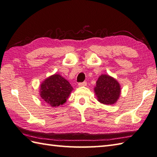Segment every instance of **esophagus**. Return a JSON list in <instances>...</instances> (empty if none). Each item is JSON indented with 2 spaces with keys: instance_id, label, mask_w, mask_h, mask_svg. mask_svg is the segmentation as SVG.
I'll return each mask as SVG.
<instances>
[{
  "instance_id": "obj_1",
  "label": "esophagus",
  "mask_w": 157,
  "mask_h": 157,
  "mask_svg": "<svg viewBox=\"0 0 157 157\" xmlns=\"http://www.w3.org/2000/svg\"><path fill=\"white\" fill-rule=\"evenodd\" d=\"M87 85V82H84L82 83H79L78 84V86L79 87H82V86H86Z\"/></svg>"
}]
</instances>
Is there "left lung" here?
Segmentation results:
<instances>
[{
  "mask_svg": "<svg viewBox=\"0 0 157 157\" xmlns=\"http://www.w3.org/2000/svg\"><path fill=\"white\" fill-rule=\"evenodd\" d=\"M97 101L105 105H112L118 100L121 93V85L115 78L109 75H101L94 88Z\"/></svg>",
  "mask_w": 157,
  "mask_h": 157,
  "instance_id": "1",
  "label": "left lung"
}]
</instances>
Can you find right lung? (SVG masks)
Here are the masks:
<instances>
[{"label":"right lung","mask_w":157,"mask_h":157,"mask_svg":"<svg viewBox=\"0 0 157 157\" xmlns=\"http://www.w3.org/2000/svg\"><path fill=\"white\" fill-rule=\"evenodd\" d=\"M73 89L70 83L63 76L54 74L40 85L39 94L50 106L58 107L66 102Z\"/></svg>","instance_id":"obj_1"}]
</instances>
